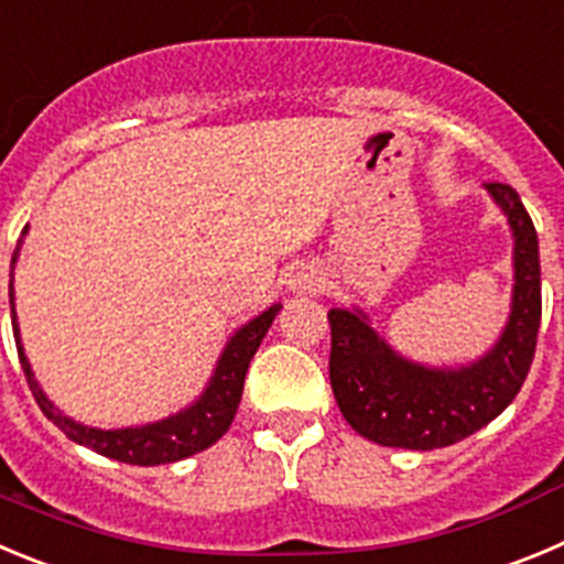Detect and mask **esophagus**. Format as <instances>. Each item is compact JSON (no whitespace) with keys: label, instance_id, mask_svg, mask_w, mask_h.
<instances>
[{"label":"esophagus","instance_id":"1","mask_svg":"<svg viewBox=\"0 0 564 564\" xmlns=\"http://www.w3.org/2000/svg\"><path fill=\"white\" fill-rule=\"evenodd\" d=\"M326 286V278L323 272H317L314 267H297V270L289 275V292L292 294H317Z\"/></svg>","mask_w":564,"mask_h":564}]
</instances>
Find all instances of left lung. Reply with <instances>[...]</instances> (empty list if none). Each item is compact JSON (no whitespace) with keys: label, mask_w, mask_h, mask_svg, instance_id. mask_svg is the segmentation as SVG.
Returning <instances> with one entry per match:
<instances>
[{"label":"left lung","mask_w":564,"mask_h":564,"mask_svg":"<svg viewBox=\"0 0 564 564\" xmlns=\"http://www.w3.org/2000/svg\"><path fill=\"white\" fill-rule=\"evenodd\" d=\"M484 187L514 238L511 312L484 357L455 368L415 362L390 348L359 306L328 312L334 399L345 421L373 444L419 453L455 444L503 413L529 377L542 317L536 230L514 187Z\"/></svg>","instance_id":"1"}]
</instances>
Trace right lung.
Here are the masks:
<instances>
[{"mask_svg":"<svg viewBox=\"0 0 564 564\" xmlns=\"http://www.w3.org/2000/svg\"><path fill=\"white\" fill-rule=\"evenodd\" d=\"M28 227L22 230L19 247H22ZM19 247L10 258V267H17L19 261ZM281 312V303L270 306L250 323L238 328L230 339H227L225 351H221L219 362L213 368L210 382L199 393V399L182 408L180 413H171L160 421H149L140 427H118V430H100V427H86L80 421L69 419L61 413L42 384L35 382V373L30 368V359L24 357L22 334H19L17 323V303H13V281H10V314H13V337H17V351L19 362H22L24 377H28L30 390H33L35 402L42 408V413L53 421L61 433L67 435L69 441L80 446H89L93 453L104 455V458L120 460V464L131 466H160V464H174V460L191 458V455L202 453L207 446H213L221 435L230 430L232 419H236L238 402L245 393V377L250 368V359L256 357L258 345L270 332L272 319Z\"/></svg>","mask_w":564,"mask_h":564,"instance_id":"right-lung-1","label":"right lung"}]
</instances>
